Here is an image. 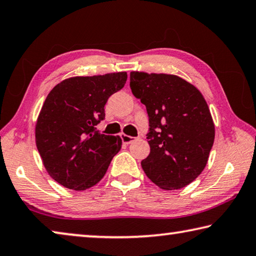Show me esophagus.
Masks as SVG:
<instances>
[{
    "mask_svg": "<svg viewBox=\"0 0 256 256\" xmlns=\"http://www.w3.org/2000/svg\"><path fill=\"white\" fill-rule=\"evenodd\" d=\"M121 140H122V143H124V144H130L132 142L135 140V137L128 136V135H126V134H121Z\"/></svg>",
    "mask_w": 256,
    "mask_h": 256,
    "instance_id": "obj_1",
    "label": "esophagus"
}]
</instances>
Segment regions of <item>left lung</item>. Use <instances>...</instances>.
Segmentation results:
<instances>
[{
    "label": "left lung",
    "instance_id": "obj_1",
    "mask_svg": "<svg viewBox=\"0 0 256 256\" xmlns=\"http://www.w3.org/2000/svg\"><path fill=\"white\" fill-rule=\"evenodd\" d=\"M132 94L146 106L150 152L142 161L146 176L162 190L190 185L206 166L214 122L202 93L176 74L132 71Z\"/></svg>",
    "mask_w": 256,
    "mask_h": 256
}]
</instances>
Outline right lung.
I'll return each mask as SVG.
<instances>
[{
    "label": "right lung",
    "mask_w": 256,
    "mask_h": 256,
    "mask_svg": "<svg viewBox=\"0 0 256 256\" xmlns=\"http://www.w3.org/2000/svg\"><path fill=\"white\" fill-rule=\"evenodd\" d=\"M127 72L66 78L53 87L40 108L35 140L48 174L66 188L86 190L104 177L119 152V136L94 127L104 119L108 98L120 90Z\"/></svg>",
    "instance_id": "1"
}]
</instances>
